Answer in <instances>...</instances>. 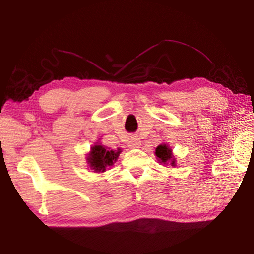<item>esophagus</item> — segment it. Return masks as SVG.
Segmentation results:
<instances>
[{
    "instance_id": "1",
    "label": "esophagus",
    "mask_w": 254,
    "mask_h": 254,
    "mask_svg": "<svg viewBox=\"0 0 254 254\" xmlns=\"http://www.w3.org/2000/svg\"><path fill=\"white\" fill-rule=\"evenodd\" d=\"M141 145V141L140 139H137L136 136H132L130 141H128V147L131 148H139Z\"/></svg>"
}]
</instances>
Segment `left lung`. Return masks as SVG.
Masks as SVG:
<instances>
[{"mask_svg": "<svg viewBox=\"0 0 254 254\" xmlns=\"http://www.w3.org/2000/svg\"><path fill=\"white\" fill-rule=\"evenodd\" d=\"M154 154L157 156L158 161L162 162L163 165L169 162L173 167L176 166V159L173 156V152H171V149L169 148V145H167L165 143L158 145L156 148V152H154Z\"/></svg>", "mask_w": 254, "mask_h": 254, "instance_id": "1", "label": "left lung"}]
</instances>
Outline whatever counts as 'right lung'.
Wrapping results in <instances>:
<instances>
[{
    "mask_svg": "<svg viewBox=\"0 0 254 254\" xmlns=\"http://www.w3.org/2000/svg\"><path fill=\"white\" fill-rule=\"evenodd\" d=\"M120 152H121V149H118V151H113V150L105 148L104 145H93L91 152L87 156V162L94 171L104 173L107 167L113 166V163L117 161Z\"/></svg>",
    "mask_w": 254,
    "mask_h": 254,
    "instance_id": "add662e5",
    "label": "right lung"
}]
</instances>
